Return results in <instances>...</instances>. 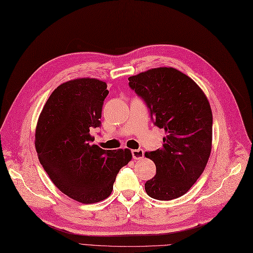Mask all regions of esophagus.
<instances>
[{
  "label": "esophagus",
  "mask_w": 253,
  "mask_h": 253,
  "mask_svg": "<svg viewBox=\"0 0 253 253\" xmlns=\"http://www.w3.org/2000/svg\"><path fill=\"white\" fill-rule=\"evenodd\" d=\"M131 155L133 159H141L144 156V151L141 150V148H139V150H132Z\"/></svg>",
  "instance_id": "34e87169"
}]
</instances>
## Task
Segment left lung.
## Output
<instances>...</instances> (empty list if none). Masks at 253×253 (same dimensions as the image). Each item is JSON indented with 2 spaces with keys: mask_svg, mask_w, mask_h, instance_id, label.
Returning a JSON list of instances; mask_svg holds the SVG:
<instances>
[{
  "mask_svg": "<svg viewBox=\"0 0 253 253\" xmlns=\"http://www.w3.org/2000/svg\"><path fill=\"white\" fill-rule=\"evenodd\" d=\"M129 86L167 135L161 150L146 152L156 175L145 183L153 199L182 197L203 173L211 151L212 114L203 90L175 68L160 67L128 78Z\"/></svg>",
  "mask_w": 253,
  "mask_h": 253,
  "instance_id": "8db88e82",
  "label": "left lung"
}]
</instances>
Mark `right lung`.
<instances>
[{"mask_svg":"<svg viewBox=\"0 0 253 253\" xmlns=\"http://www.w3.org/2000/svg\"><path fill=\"white\" fill-rule=\"evenodd\" d=\"M107 84L76 79L57 86L38 119L35 147L40 163L63 193L83 204L107 199L119 171L131 160L129 150L90 144L92 128L101 126Z\"/></svg>","mask_w":253,"mask_h":253,"instance_id":"1","label":"right lung"}]
</instances>
